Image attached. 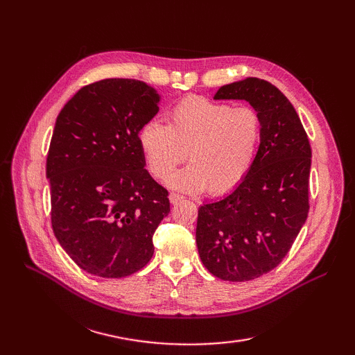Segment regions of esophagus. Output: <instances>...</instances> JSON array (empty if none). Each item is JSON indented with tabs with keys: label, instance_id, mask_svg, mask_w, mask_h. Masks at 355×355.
<instances>
[{
	"label": "esophagus",
	"instance_id": "obj_1",
	"mask_svg": "<svg viewBox=\"0 0 355 355\" xmlns=\"http://www.w3.org/2000/svg\"><path fill=\"white\" fill-rule=\"evenodd\" d=\"M182 198H184V197L176 194V192H170V196H168V200H170L171 204H178L179 201H182Z\"/></svg>",
	"mask_w": 355,
	"mask_h": 355
}]
</instances>
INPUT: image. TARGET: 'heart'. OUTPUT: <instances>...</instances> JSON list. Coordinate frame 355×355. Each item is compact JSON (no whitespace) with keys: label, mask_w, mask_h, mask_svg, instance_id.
<instances>
[{"label":"heart","mask_w":355,"mask_h":355,"mask_svg":"<svg viewBox=\"0 0 355 355\" xmlns=\"http://www.w3.org/2000/svg\"><path fill=\"white\" fill-rule=\"evenodd\" d=\"M261 139V118L249 106L231 108L204 98H188L168 114V124L148 121L139 145L151 173L164 180L187 158L191 164L168 184L187 192L209 188L223 194L249 171Z\"/></svg>","instance_id":"heart-1"}]
</instances>
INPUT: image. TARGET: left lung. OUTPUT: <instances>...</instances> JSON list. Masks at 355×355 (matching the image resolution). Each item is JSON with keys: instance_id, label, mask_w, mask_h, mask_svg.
<instances>
[{"instance_id": "obj_1", "label": "left lung", "mask_w": 355, "mask_h": 355, "mask_svg": "<svg viewBox=\"0 0 355 355\" xmlns=\"http://www.w3.org/2000/svg\"><path fill=\"white\" fill-rule=\"evenodd\" d=\"M214 99L249 102L261 144L234 191L198 209L196 240L209 272L250 282L284 259L308 218L311 146L293 105L271 83L249 77L222 85Z\"/></svg>"}]
</instances>
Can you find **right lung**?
Masks as SVG:
<instances>
[{
	"label": "right lung",
	"instance_id": "add662e5",
	"mask_svg": "<svg viewBox=\"0 0 355 355\" xmlns=\"http://www.w3.org/2000/svg\"><path fill=\"white\" fill-rule=\"evenodd\" d=\"M158 102L144 81L106 78L80 89L58 115L46 167L51 227L85 272L127 277L154 254L170 201L145 168L139 130Z\"/></svg>",
	"mask_w": 355,
	"mask_h": 355
}]
</instances>
